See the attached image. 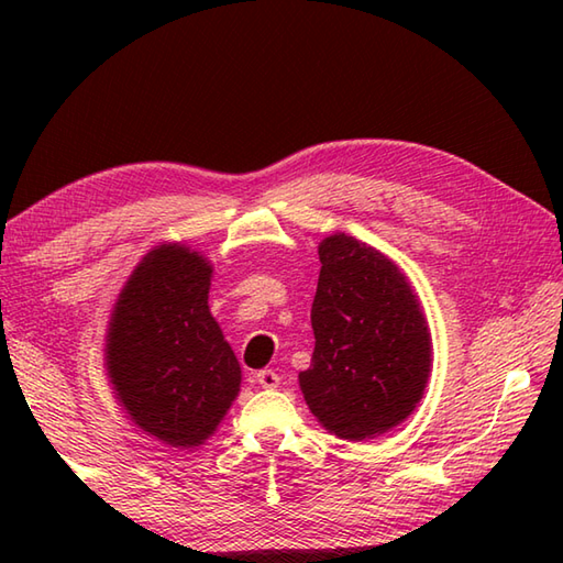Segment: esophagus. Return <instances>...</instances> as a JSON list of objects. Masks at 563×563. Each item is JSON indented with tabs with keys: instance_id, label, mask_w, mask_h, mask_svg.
I'll list each match as a JSON object with an SVG mask.
<instances>
[{
	"instance_id": "obj_1",
	"label": "esophagus",
	"mask_w": 563,
	"mask_h": 563,
	"mask_svg": "<svg viewBox=\"0 0 563 563\" xmlns=\"http://www.w3.org/2000/svg\"><path fill=\"white\" fill-rule=\"evenodd\" d=\"M256 382L263 389H275L280 385V377L273 373V369H258L256 373Z\"/></svg>"
}]
</instances>
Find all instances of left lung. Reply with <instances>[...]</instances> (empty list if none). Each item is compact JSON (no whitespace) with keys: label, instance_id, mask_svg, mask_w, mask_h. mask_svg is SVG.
<instances>
[{"label":"left lung","instance_id":"8db88e82","mask_svg":"<svg viewBox=\"0 0 563 563\" xmlns=\"http://www.w3.org/2000/svg\"><path fill=\"white\" fill-rule=\"evenodd\" d=\"M314 353L300 373L309 411L329 433L369 440L413 413L433 367V341L411 280L349 234L319 244Z\"/></svg>","mask_w":563,"mask_h":563}]
</instances>
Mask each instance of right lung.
<instances>
[{"mask_svg":"<svg viewBox=\"0 0 563 563\" xmlns=\"http://www.w3.org/2000/svg\"><path fill=\"white\" fill-rule=\"evenodd\" d=\"M212 263L181 242L147 251L118 292L103 365L130 421L176 450L206 442L242 387L210 314Z\"/></svg>","mask_w":563,"mask_h":563,"instance_id":"right-lung-1","label":"right lung"}]
</instances>
